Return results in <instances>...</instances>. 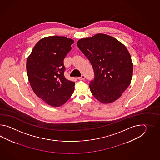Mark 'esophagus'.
Masks as SVG:
<instances>
[{
    "instance_id": "esophagus-1",
    "label": "esophagus",
    "mask_w": 160,
    "mask_h": 160,
    "mask_svg": "<svg viewBox=\"0 0 160 160\" xmlns=\"http://www.w3.org/2000/svg\"><path fill=\"white\" fill-rule=\"evenodd\" d=\"M85 75H81V77H78V79L79 80H81V81H82V80H84L85 79Z\"/></svg>"
}]
</instances>
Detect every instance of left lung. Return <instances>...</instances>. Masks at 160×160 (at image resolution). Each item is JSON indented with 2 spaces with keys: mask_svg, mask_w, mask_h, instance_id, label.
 I'll return each instance as SVG.
<instances>
[{
  "mask_svg": "<svg viewBox=\"0 0 160 160\" xmlns=\"http://www.w3.org/2000/svg\"><path fill=\"white\" fill-rule=\"evenodd\" d=\"M77 44L94 70V79L89 84L92 94L103 103L119 98L133 75V62L125 46L104 34L82 38Z\"/></svg>",
  "mask_w": 160,
  "mask_h": 160,
  "instance_id": "1",
  "label": "left lung"
}]
</instances>
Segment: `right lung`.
<instances>
[{"mask_svg":"<svg viewBox=\"0 0 160 160\" xmlns=\"http://www.w3.org/2000/svg\"><path fill=\"white\" fill-rule=\"evenodd\" d=\"M74 42L70 38L50 36L38 41L27 58V75L35 94L53 107L63 105L74 90V82L64 75L63 60Z\"/></svg>","mask_w":160,"mask_h":160,"instance_id":"obj_1","label":"right lung"}]
</instances>
